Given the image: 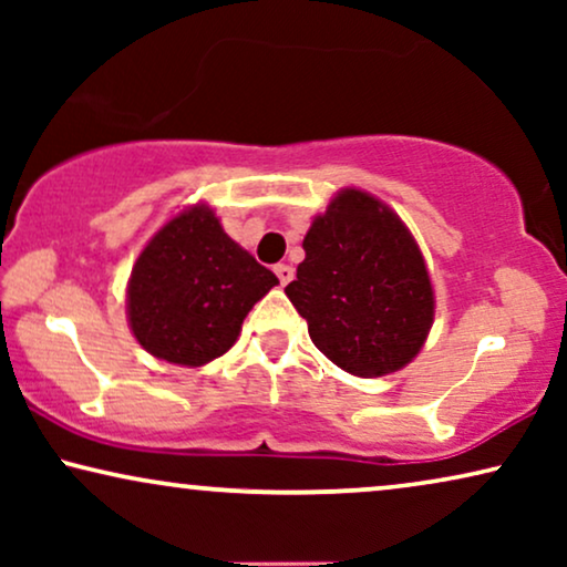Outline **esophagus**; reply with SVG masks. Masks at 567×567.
<instances>
[{
  "instance_id": "1",
  "label": "esophagus",
  "mask_w": 567,
  "mask_h": 567,
  "mask_svg": "<svg viewBox=\"0 0 567 567\" xmlns=\"http://www.w3.org/2000/svg\"><path fill=\"white\" fill-rule=\"evenodd\" d=\"M276 276H278V281H281V284L286 286V284H289L291 278H293V268L286 266V262H278V266H276Z\"/></svg>"
}]
</instances>
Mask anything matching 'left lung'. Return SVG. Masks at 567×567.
Wrapping results in <instances>:
<instances>
[{"label": "left lung", "instance_id": "left-lung-1", "mask_svg": "<svg viewBox=\"0 0 567 567\" xmlns=\"http://www.w3.org/2000/svg\"><path fill=\"white\" fill-rule=\"evenodd\" d=\"M286 297L309 338L355 377H384L421 351L433 322V289L405 224L382 200L348 188L305 237Z\"/></svg>", "mask_w": 567, "mask_h": 567}]
</instances>
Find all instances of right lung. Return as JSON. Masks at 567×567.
<instances>
[{"mask_svg": "<svg viewBox=\"0 0 567 567\" xmlns=\"http://www.w3.org/2000/svg\"><path fill=\"white\" fill-rule=\"evenodd\" d=\"M276 284L212 208L193 206L138 255L128 281L131 330L157 359L204 367L235 346L247 312Z\"/></svg>", "mask_w": 567, "mask_h": 567, "instance_id": "right-lung-1", "label": "right lung"}]
</instances>
